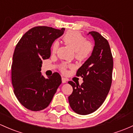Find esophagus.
<instances>
[{
  "label": "esophagus",
  "mask_w": 133,
  "mask_h": 133,
  "mask_svg": "<svg viewBox=\"0 0 133 133\" xmlns=\"http://www.w3.org/2000/svg\"><path fill=\"white\" fill-rule=\"evenodd\" d=\"M67 81H68V79H67L66 78H64V77H62V82L63 83H66Z\"/></svg>",
  "instance_id": "obj_1"
}]
</instances>
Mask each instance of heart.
I'll list each match as a JSON object with an SVG mask.
<instances>
[{"label": "heart", "instance_id": "obj_1", "mask_svg": "<svg viewBox=\"0 0 133 133\" xmlns=\"http://www.w3.org/2000/svg\"><path fill=\"white\" fill-rule=\"evenodd\" d=\"M63 40L65 44L69 45L74 50L75 57L77 59L80 61L87 59L92 53L93 46L91 42L86 40L85 38L78 31H67L63 36ZM59 46V42L55 41L52 45V53H56ZM68 66L69 65L66 63H62L61 65V71L65 72Z\"/></svg>", "mask_w": 133, "mask_h": 133}]
</instances>
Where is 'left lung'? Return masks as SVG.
Instances as JSON below:
<instances>
[{"mask_svg": "<svg viewBox=\"0 0 133 133\" xmlns=\"http://www.w3.org/2000/svg\"><path fill=\"white\" fill-rule=\"evenodd\" d=\"M95 40L91 55L76 72L83 78L81 85L69 81L73 88L68 97L70 107L80 115L97 110L107 97L112 79L113 57L108 41L97 31H90Z\"/></svg>", "mask_w": 133, "mask_h": 133, "instance_id": "1", "label": "left lung"}]
</instances>
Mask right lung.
Returning <instances> with one entry per match:
<instances>
[{"label": "right lung", "mask_w": 133, "mask_h": 133, "mask_svg": "<svg viewBox=\"0 0 133 133\" xmlns=\"http://www.w3.org/2000/svg\"><path fill=\"white\" fill-rule=\"evenodd\" d=\"M64 30L35 26L24 33L16 46L11 65L14 93L29 110L40 111L47 107L62 83L58 72L45 78L40 71L42 61L50 57L52 43Z\"/></svg>", "instance_id": "obj_1"}]
</instances>
